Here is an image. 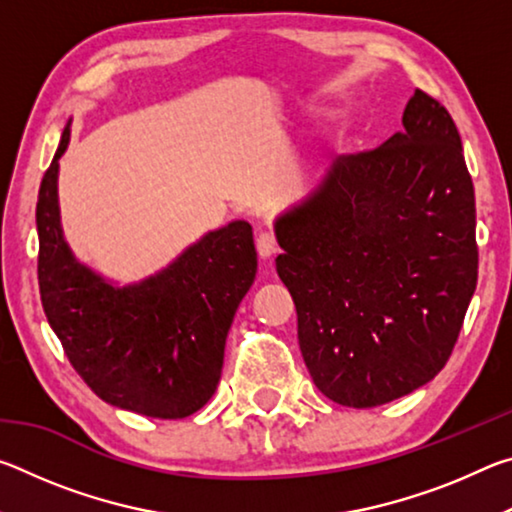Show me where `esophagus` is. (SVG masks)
Instances as JSON below:
<instances>
[{"mask_svg":"<svg viewBox=\"0 0 512 512\" xmlns=\"http://www.w3.org/2000/svg\"><path fill=\"white\" fill-rule=\"evenodd\" d=\"M257 253L262 259H268L277 253V239L273 232H262V235L257 237Z\"/></svg>","mask_w":512,"mask_h":512,"instance_id":"esophagus-1","label":"esophagus"}]
</instances>
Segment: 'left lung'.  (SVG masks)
Here are the masks:
<instances>
[{
	"instance_id": "left-lung-1",
	"label": "left lung",
	"mask_w": 512,
	"mask_h": 512,
	"mask_svg": "<svg viewBox=\"0 0 512 512\" xmlns=\"http://www.w3.org/2000/svg\"><path fill=\"white\" fill-rule=\"evenodd\" d=\"M402 124L379 149L336 158L275 221L302 359L320 393L354 409L445 368L479 275L474 185L452 115L415 90Z\"/></svg>"
}]
</instances>
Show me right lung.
Wrapping results in <instances>:
<instances>
[{
    "label": "right lung",
    "instance_id": "1",
    "mask_svg": "<svg viewBox=\"0 0 512 512\" xmlns=\"http://www.w3.org/2000/svg\"><path fill=\"white\" fill-rule=\"evenodd\" d=\"M40 183L36 225L42 309L69 363L103 402L149 418L203 409L221 379L225 336L257 273L253 228L232 221L140 284L112 287L76 262L58 214V158Z\"/></svg>",
    "mask_w": 512,
    "mask_h": 512
}]
</instances>
